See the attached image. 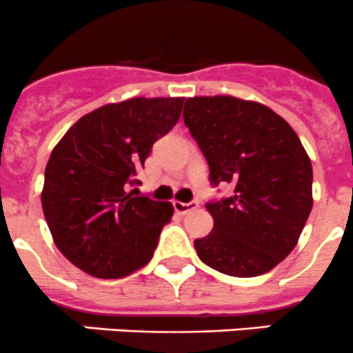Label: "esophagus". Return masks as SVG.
<instances>
[{"mask_svg": "<svg viewBox=\"0 0 353 353\" xmlns=\"http://www.w3.org/2000/svg\"><path fill=\"white\" fill-rule=\"evenodd\" d=\"M194 208H198V201H190V203L174 201V210H176L177 213H181V215H184V213L191 212V210Z\"/></svg>", "mask_w": 353, "mask_h": 353, "instance_id": "obj_1", "label": "esophagus"}]
</instances>
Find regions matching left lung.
Here are the masks:
<instances>
[{
    "label": "left lung",
    "mask_w": 353,
    "mask_h": 353,
    "mask_svg": "<svg viewBox=\"0 0 353 353\" xmlns=\"http://www.w3.org/2000/svg\"><path fill=\"white\" fill-rule=\"evenodd\" d=\"M184 124L210 167V183L234 194L206 203L213 230L194 241L205 265L230 276L275 268L297 244L312 208V165L297 133L259 102L191 97Z\"/></svg>",
    "instance_id": "left-lung-1"
}]
</instances>
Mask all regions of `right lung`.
Listing matches in <instances>:
<instances>
[{
	"label": "right lung",
	"mask_w": 353,
	"mask_h": 353,
	"mask_svg": "<svg viewBox=\"0 0 353 353\" xmlns=\"http://www.w3.org/2000/svg\"><path fill=\"white\" fill-rule=\"evenodd\" d=\"M184 97L128 99L85 114L46 165L42 210L54 244L81 272L121 279L147 265L170 222L169 201L130 191Z\"/></svg>",
	"instance_id": "obj_1"
}]
</instances>
